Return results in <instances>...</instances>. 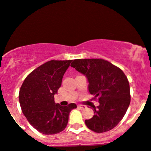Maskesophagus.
I'll return each instance as SVG.
<instances>
[{
	"label": "esophagus",
	"instance_id": "esophagus-1",
	"mask_svg": "<svg viewBox=\"0 0 151 151\" xmlns=\"http://www.w3.org/2000/svg\"><path fill=\"white\" fill-rule=\"evenodd\" d=\"M78 107H79V108H80L81 110H83V109L86 108V106L82 105H78Z\"/></svg>",
	"mask_w": 151,
	"mask_h": 151
}]
</instances>
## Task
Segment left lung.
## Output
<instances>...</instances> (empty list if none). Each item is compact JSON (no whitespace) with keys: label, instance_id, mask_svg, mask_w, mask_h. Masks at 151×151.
<instances>
[{"label":"left lung","instance_id":"8db88e82","mask_svg":"<svg viewBox=\"0 0 151 151\" xmlns=\"http://www.w3.org/2000/svg\"><path fill=\"white\" fill-rule=\"evenodd\" d=\"M84 74L88 90L100 103L93 107L94 115L85 120L89 129L104 132L114 128L126 113L130 102V85L120 68L101 59H75L71 64Z\"/></svg>","mask_w":151,"mask_h":151}]
</instances>
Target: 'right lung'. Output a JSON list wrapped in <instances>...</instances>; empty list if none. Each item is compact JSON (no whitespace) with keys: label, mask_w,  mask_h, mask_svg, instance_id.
Masks as SVG:
<instances>
[{"label":"right lung","mask_w":151,"mask_h":151,"mask_svg":"<svg viewBox=\"0 0 151 151\" xmlns=\"http://www.w3.org/2000/svg\"><path fill=\"white\" fill-rule=\"evenodd\" d=\"M72 60H51L31 72L19 92L23 113L34 128L44 135L63 131L67 127L71 110L77 105L63 107L54 102L64 73Z\"/></svg>","instance_id":"obj_1"}]
</instances>
